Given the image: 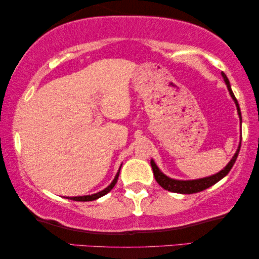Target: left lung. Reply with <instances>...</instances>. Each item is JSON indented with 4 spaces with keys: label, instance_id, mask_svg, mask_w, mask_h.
I'll return each instance as SVG.
<instances>
[{
    "label": "left lung",
    "instance_id": "left-lung-1",
    "mask_svg": "<svg viewBox=\"0 0 259 259\" xmlns=\"http://www.w3.org/2000/svg\"><path fill=\"white\" fill-rule=\"evenodd\" d=\"M222 76L224 77L226 86H228L229 93H230V95H231V98L233 99V101H235L236 107H237V112H238V115H239L240 125H242V114H240V108H239L238 101H237L235 94H233V92L231 90V86H230V81H229L228 77H226L225 73L222 72ZM240 143H242V141H240ZM239 150H240V144H239L238 148H237L235 155H233L229 164L226 165L225 167L222 169V171H219L218 173H215V175H213V176L205 177V178H200V179L177 180V179L169 178V177L164 175V173H162L160 169H159L158 166L155 165L153 159H151V166H152V169H153V175H154L155 180H157V183L162 187V189L167 190V191H169V192H176V193H182V194L197 193V192H200V191H204V190L208 189V187L212 186V185H214L215 183H218L219 180H222L226 175H228L230 171H231L232 166L236 162L237 157H238Z\"/></svg>",
    "mask_w": 259,
    "mask_h": 259
}]
</instances>
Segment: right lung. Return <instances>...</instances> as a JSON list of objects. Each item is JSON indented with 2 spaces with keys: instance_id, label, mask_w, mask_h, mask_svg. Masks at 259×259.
<instances>
[{
  "instance_id": "1",
  "label": "right lung",
  "mask_w": 259,
  "mask_h": 259,
  "mask_svg": "<svg viewBox=\"0 0 259 259\" xmlns=\"http://www.w3.org/2000/svg\"><path fill=\"white\" fill-rule=\"evenodd\" d=\"M120 168H121V166H120ZM120 168L118 173H116V176L114 177V179H113V182L109 184V185L106 187L105 190L100 191V192L98 193H94V194H90V196H79V197H67V199H70V200H75V201H92V200H95L98 199V198H100L102 196H105V194H107L109 191H111L114 185L118 182V178H119V173H120Z\"/></svg>"
}]
</instances>
